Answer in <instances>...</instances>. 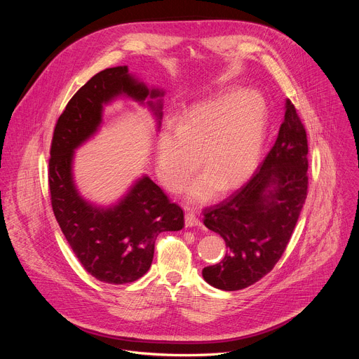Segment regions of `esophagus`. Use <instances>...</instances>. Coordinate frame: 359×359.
<instances>
[{
  "instance_id": "1",
  "label": "esophagus",
  "mask_w": 359,
  "mask_h": 359,
  "mask_svg": "<svg viewBox=\"0 0 359 359\" xmlns=\"http://www.w3.org/2000/svg\"><path fill=\"white\" fill-rule=\"evenodd\" d=\"M184 223H186V227H197L201 224L200 219L193 212H187L184 215Z\"/></svg>"
}]
</instances>
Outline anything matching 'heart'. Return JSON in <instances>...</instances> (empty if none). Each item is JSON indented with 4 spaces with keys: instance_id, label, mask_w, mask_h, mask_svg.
I'll return each instance as SVG.
<instances>
[{
    "instance_id": "heart-1",
    "label": "heart",
    "mask_w": 359,
    "mask_h": 359,
    "mask_svg": "<svg viewBox=\"0 0 359 359\" xmlns=\"http://www.w3.org/2000/svg\"><path fill=\"white\" fill-rule=\"evenodd\" d=\"M267 126V108L260 95L229 89L193 107L176 128L159 135L156 170L163 186L179 191L196 169L206 173L190 187L193 200H206L215 189L231 190L257 168Z\"/></svg>"
}]
</instances>
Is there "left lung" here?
I'll return each mask as SVG.
<instances>
[{
    "instance_id": "left-lung-1",
    "label": "left lung",
    "mask_w": 359,
    "mask_h": 359,
    "mask_svg": "<svg viewBox=\"0 0 359 359\" xmlns=\"http://www.w3.org/2000/svg\"><path fill=\"white\" fill-rule=\"evenodd\" d=\"M309 139L291 100L274 146L252 176L203 210V223L226 241L217 264L204 267L210 285L237 291L269 274L281 259L309 193Z\"/></svg>"
}]
</instances>
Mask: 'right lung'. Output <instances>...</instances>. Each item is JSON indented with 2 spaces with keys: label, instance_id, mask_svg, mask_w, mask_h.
<instances>
[{
  "label": "right lung",
  "instance_id": "obj_1",
  "mask_svg": "<svg viewBox=\"0 0 359 359\" xmlns=\"http://www.w3.org/2000/svg\"><path fill=\"white\" fill-rule=\"evenodd\" d=\"M119 93L140 102L163 95L135 81L128 67L100 71L71 97L58 118L48 166L50 204L67 241L83 269L108 284L139 280L150 269L158 236L184 227L182 208L146 176L108 210L92 208L76 193L71 175L74 149L96 130L102 105ZM156 107L161 118V104Z\"/></svg>",
  "mask_w": 359,
  "mask_h": 359
}]
</instances>
